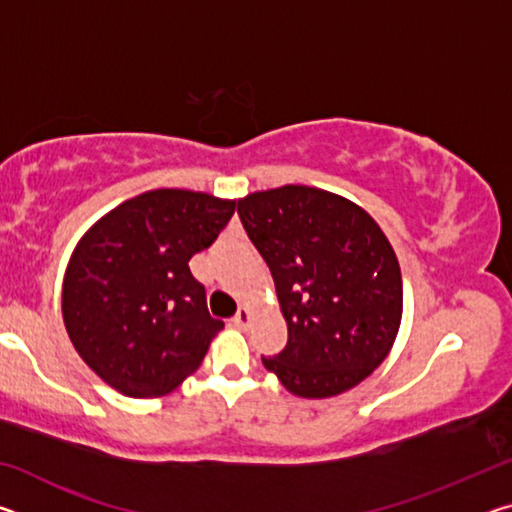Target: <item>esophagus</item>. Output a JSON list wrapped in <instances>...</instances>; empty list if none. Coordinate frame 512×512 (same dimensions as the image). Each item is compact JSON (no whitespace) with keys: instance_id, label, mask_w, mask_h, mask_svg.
Here are the masks:
<instances>
[{"instance_id":"obj_1","label":"esophagus","mask_w":512,"mask_h":512,"mask_svg":"<svg viewBox=\"0 0 512 512\" xmlns=\"http://www.w3.org/2000/svg\"><path fill=\"white\" fill-rule=\"evenodd\" d=\"M232 320H235L237 327H246V325H250V320H253V311H250L248 307H241L237 311V316L232 318Z\"/></svg>"}]
</instances>
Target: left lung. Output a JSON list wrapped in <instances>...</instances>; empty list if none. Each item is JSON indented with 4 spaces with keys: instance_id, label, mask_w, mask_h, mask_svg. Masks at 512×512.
<instances>
[{
    "instance_id": "left-lung-1",
    "label": "left lung",
    "mask_w": 512,
    "mask_h": 512,
    "mask_svg": "<svg viewBox=\"0 0 512 512\" xmlns=\"http://www.w3.org/2000/svg\"><path fill=\"white\" fill-rule=\"evenodd\" d=\"M237 210L289 329L287 348L262 357L264 368L307 400L361 384L402 323V271L384 230L350 198L307 185L253 192Z\"/></svg>"
}]
</instances>
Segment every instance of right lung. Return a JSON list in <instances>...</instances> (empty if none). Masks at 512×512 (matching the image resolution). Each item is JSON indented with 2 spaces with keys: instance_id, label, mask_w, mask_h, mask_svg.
<instances>
[{
  "instance_id": "add662e5",
  "label": "right lung",
  "mask_w": 512,
  "mask_h": 512,
  "mask_svg": "<svg viewBox=\"0 0 512 512\" xmlns=\"http://www.w3.org/2000/svg\"><path fill=\"white\" fill-rule=\"evenodd\" d=\"M237 198L151 189L112 207L76 244L63 323L79 357L126 397H162L201 366L223 329L189 271L235 214Z\"/></svg>"
}]
</instances>
